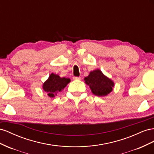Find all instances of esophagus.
Wrapping results in <instances>:
<instances>
[{
  "instance_id": "34e87169",
  "label": "esophagus",
  "mask_w": 154,
  "mask_h": 154,
  "mask_svg": "<svg viewBox=\"0 0 154 154\" xmlns=\"http://www.w3.org/2000/svg\"><path fill=\"white\" fill-rule=\"evenodd\" d=\"M73 79L74 80H80L81 77H73Z\"/></svg>"
}]
</instances>
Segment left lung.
Returning a JSON list of instances; mask_svg holds the SVG:
<instances>
[{"label": "left lung", "instance_id": "obj_1", "mask_svg": "<svg viewBox=\"0 0 154 154\" xmlns=\"http://www.w3.org/2000/svg\"><path fill=\"white\" fill-rule=\"evenodd\" d=\"M85 82L89 85L92 93L97 96H105L112 91L113 81L104 76L99 69L91 72L89 75L85 78Z\"/></svg>", "mask_w": 154, "mask_h": 154}]
</instances>
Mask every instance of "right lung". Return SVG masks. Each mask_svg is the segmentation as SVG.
I'll use <instances>...</instances> for the list:
<instances>
[{"mask_svg":"<svg viewBox=\"0 0 154 154\" xmlns=\"http://www.w3.org/2000/svg\"><path fill=\"white\" fill-rule=\"evenodd\" d=\"M70 82L68 78H60L58 75L51 73L48 79L44 83L43 89L51 97H54L58 91H60Z\"/></svg>","mask_w":154,"mask_h":154,"instance_id":"1","label":"right lung"}]
</instances>
